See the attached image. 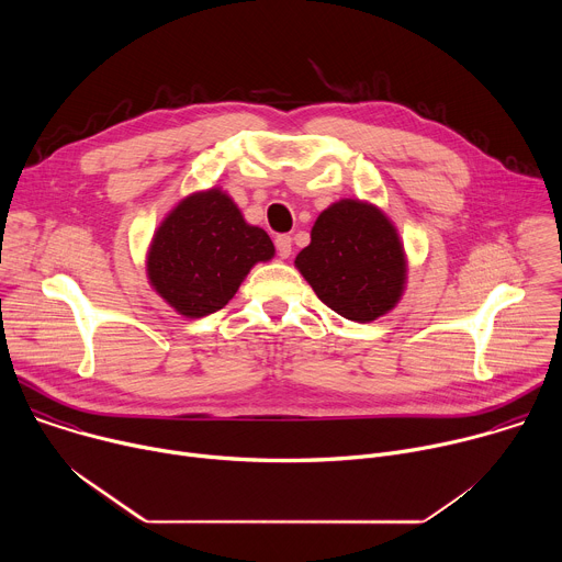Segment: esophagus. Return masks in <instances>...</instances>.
<instances>
[{"label": "esophagus", "instance_id": "34e87169", "mask_svg": "<svg viewBox=\"0 0 562 562\" xmlns=\"http://www.w3.org/2000/svg\"><path fill=\"white\" fill-rule=\"evenodd\" d=\"M276 249H278V256H280V258H289L291 251H293L291 237H289V235H278V237H276Z\"/></svg>", "mask_w": 562, "mask_h": 562}]
</instances>
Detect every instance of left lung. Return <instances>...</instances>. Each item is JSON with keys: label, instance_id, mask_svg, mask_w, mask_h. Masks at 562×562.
Listing matches in <instances>:
<instances>
[{"label": "left lung", "instance_id": "8db88e82", "mask_svg": "<svg viewBox=\"0 0 562 562\" xmlns=\"http://www.w3.org/2000/svg\"><path fill=\"white\" fill-rule=\"evenodd\" d=\"M295 267L319 300L353 323H371L393 308L407 276L393 224L358 200H340L319 213Z\"/></svg>", "mask_w": 562, "mask_h": 562}]
</instances>
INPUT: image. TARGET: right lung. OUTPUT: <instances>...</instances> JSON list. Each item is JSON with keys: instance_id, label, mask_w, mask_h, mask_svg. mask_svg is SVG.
Segmentation results:
<instances>
[{"instance_id": "obj_1", "label": "right lung", "mask_w": 562, "mask_h": 562, "mask_svg": "<svg viewBox=\"0 0 562 562\" xmlns=\"http://www.w3.org/2000/svg\"><path fill=\"white\" fill-rule=\"evenodd\" d=\"M273 254L267 231L211 189L182 200L159 224L146 267L153 289L178 313L202 317L228 304L251 267Z\"/></svg>"}]
</instances>
